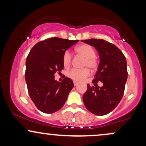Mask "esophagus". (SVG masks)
Instances as JSON below:
<instances>
[{
  "mask_svg": "<svg viewBox=\"0 0 146 146\" xmlns=\"http://www.w3.org/2000/svg\"><path fill=\"white\" fill-rule=\"evenodd\" d=\"M73 84H74L75 86H76V85L78 84V82H77V81H73Z\"/></svg>",
  "mask_w": 146,
  "mask_h": 146,
  "instance_id": "esophagus-1",
  "label": "esophagus"
}]
</instances>
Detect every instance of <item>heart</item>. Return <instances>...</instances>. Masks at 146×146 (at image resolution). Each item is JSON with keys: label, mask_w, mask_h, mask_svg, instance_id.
Masks as SVG:
<instances>
[{"label": "heart", "mask_w": 146, "mask_h": 146, "mask_svg": "<svg viewBox=\"0 0 146 146\" xmlns=\"http://www.w3.org/2000/svg\"><path fill=\"white\" fill-rule=\"evenodd\" d=\"M75 52L85 58L84 67H88L93 70L98 66V62L95 58V51L92 46L88 44L79 45L75 48ZM71 55L68 51H66L63 55V64L65 67H68L71 64ZM90 75V71L88 68L84 69H72L67 73L68 78L75 81H82Z\"/></svg>", "instance_id": "obj_1"}]
</instances>
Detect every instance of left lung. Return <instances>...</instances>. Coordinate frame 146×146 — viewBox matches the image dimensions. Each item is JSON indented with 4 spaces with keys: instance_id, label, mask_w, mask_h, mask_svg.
I'll use <instances>...</instances> for the list:
<instances>
[{
    "instance_id": "8db88e82",
    "label": "left lung",
    "mask_w": 146,
    "mask_h": 146,
    "mask_svg": "<svg viewBox=\"0 0 146 146\" xmlns=\"http://www.w3.org/2000/svg\"><path fill=\"white\" fill-rule=\"evenodd\" d=\"M82 41L94 46L98 51L100 64L92 82L103 83L102 87L87 85V90L83 95L84 104L90 113L105 115L116 108L123 95L128 78L126 60L119 48L104 40Z\"/></svg>"
}]
</instances>
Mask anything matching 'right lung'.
<instances>
[{
    "mask_svg": "<svg viewBox=\"0 0 146 146\" xmlns=\"http://www.w3.org/2000/svg\"><path fill=\"white\" fill-rule=\"evenodd\" d=\"M79 40L51 38L33 46L26 60V80L29 95L38 110L44 113L59 110L74 86L68 78L55 80L56 72L64 68L63 55Z\"/></svg>",
    "mask_w": 146,
    "mask_h": 146,
    "instance_id": "right-lung-1",
    "label": "right lung"
}]
</instances>
